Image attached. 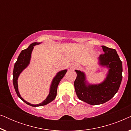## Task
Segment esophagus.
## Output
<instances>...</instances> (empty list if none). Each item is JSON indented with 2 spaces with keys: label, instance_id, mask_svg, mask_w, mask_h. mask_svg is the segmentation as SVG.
Instances as JSON below:
<instances>
[{
  "label": "esophagus",
  "instance_id": "1",
  "mask_svg": "<svg viewBox=\"0 0 131 131\" xmlns=\"http://www.w3.org/2000/svg\"><path fill=\"white\" fill-rule=\"evenodd\" d=\"M77 67H78V66L76 65V64H72V65L71 66V69L72 70H74Z\"/></svg>",
  "mask_w": 131,
  "mask_h": 131
}]
</instances>
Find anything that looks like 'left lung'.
Wrapping results in <instances>:
<instances>
[{
    "label": "left lung",
    "instance_id": "left-lung-1",
    "mask_svg": "<svg viewBox=\"0 0 131 131\" xmlns=\"http://www.w3.org/2000/svg\"><path fill=\"white\" fill-rule=\"evenodd\" d=\"M104 53L98 61L108 69L105 80L100 84L87 83L85 73L76 70L77 77L74 85L79 99L91 105H98L112 99L119 90L122 80V62L114 49L102 46Z\"/></svg>",
    "mask_w": 131,
    "mask_h": 131
}]
</instances>
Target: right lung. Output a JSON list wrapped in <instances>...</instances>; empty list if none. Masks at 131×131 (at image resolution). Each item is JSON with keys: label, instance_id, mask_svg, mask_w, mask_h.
Wrapping results in <instances>:
<instances>
[{"label": "right lung", "instance_id": "1", "mask_svg": "<svg viewBox=\"0 0 131 131\" xmlns=\"http://www.w3.org/2000/svg\"><path fill=\"white\" fill-rule=\"evenodd\" d=\"M40 44V43L34 42L31 43L28 47L26 49L23 50L19 53L17 61H16L14 65V71H13V84L14 88H15V92L17 93V95L18 97L20 98L21 100H23L24 103H26L27 104L31 105L32 107H39V106H42V105H45L48 104L51 101H52L53 100L55 99L57 96V88H58V84L60 83L61 80L63 78V77L65 76L66 72H67V70H64L60 71L57 73L56 76L54 77L52 81V83L51 85V87H50V91L49 93L47 98L44 100L42 103H41L39 104H31L30 103H28L26 101L23 99L21 97L20 94H19L18 88V79L20 74V73L26 69V68L30 64V58H31V52L33 51L34 46L36 45Z\"/></svg>", "mask_w": 131, "mask_h": 131}]
</instances>
